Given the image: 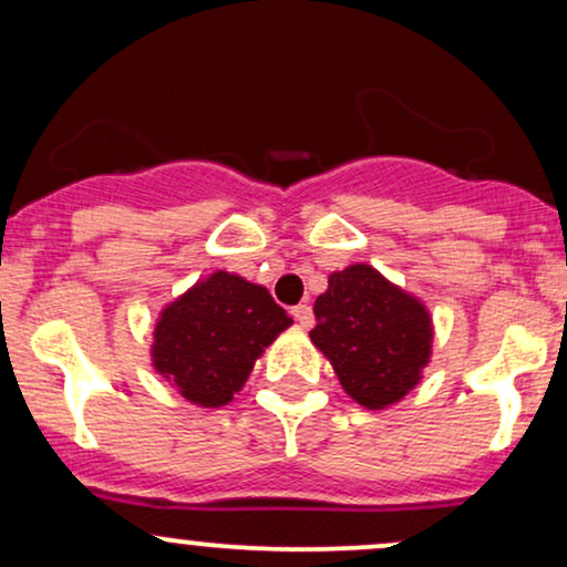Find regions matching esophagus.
<instances>
[{"label":"esophagus","instance_id":"esophagus-1","mask_svg":"<svg viewBox=\"0 0 567 567\" xmlns=\"http://www.w3.org/2000/svg\"><path fill=\"white\" fill-rule=\"evenodd\" d=\"M292 320H296L301 328H311V322H315V311H311L309 303H298L292 306Z\"/></svg>","mask_w":567,"mask_h":567}]
</instances>
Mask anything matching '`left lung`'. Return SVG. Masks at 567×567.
<instances>
[{
    "label": "left lung",
    "mask_w": 567,
    "mask_h": 567,
    "mask_svg": "<svg viewBox=\"0 0 567 567\" xmlns=\"http://www.w3.org/2000/svg\"><path fill=\"white\" fill-rule=\"evenodd\" d=\"M315 317L311 343L328 357L357 405L383 410L424 379L432 360V315L421 298L370 264L333 271L315 301Z\"/></svg>",
    "instance_id": "obj_1"
}]
</instances>
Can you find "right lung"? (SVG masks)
<instances>
[{
	"mask_svg": "<svg viewBox=\"0 0 567 567\" xmlns=\"http://www.w3.org/2000/svg\"><path fill=\"white\" fill-rule=\"evenodd\" d=\"M290 324L264 285L213 271L159 311L152 365L192 405L224 408Z\"/></svg>",
	"mask_w": 567,
	"mask_h": 567,
	"instance_id": "right-lung-1",
	"label": "right lung"
}]
</instances>
